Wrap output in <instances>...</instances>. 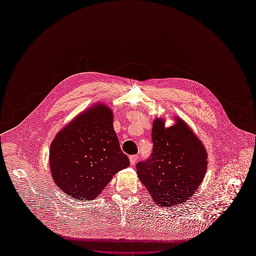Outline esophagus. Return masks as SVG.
I'll list each match as a JSON object with an SVG mask.
<instances>
[{
	"instance_id": "34e87169",
	"label": "esophagus",
	"mask_w": 256,
	"mask_h": 256,
	"mask_svg": "<svg viewBox=\"0 0 256 256\" xmlns=\"http://www.w3.org/2000/svg\"><path fill=\"white\" fill-rule=\"evenodd\" d=\"M137 159H138V156H137V155H131V156L129 157L130 164H131V165H134V164L137 162Z\"/></svg>"
}]
</instances>
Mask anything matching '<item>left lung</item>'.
Masks as SVG:
<instances>
[{
    "instance_id": "8db88e82",
    "label": "left lung",
    "mask_w": 256,
    "mask_h": 256,
    "mask_svg": "<svg viewBox=\"0 0 256 256\" xmlns=\"http://www.w3.org/2000/svg\"><path fill=\"white\" fill-rule=\"evenodd\" d=\"M150 157L137 163V174L154 202L171 207L186 202L202 182L207 169V153L202 143L181 120L164 128L155 119Z\"/></svg>"
}]
</instances>
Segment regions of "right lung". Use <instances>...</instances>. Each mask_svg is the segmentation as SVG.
<instances>
[{"label": "right lung", "instance_id": "add662e5", "mask_svg": "<svg viewBox=\"0 0 256 256\" xmlns=\"http://www.w3.org/2000/svg\"><path fill=\"white\" fill-rule=\"evenodd\" d=\"M130 165L103 104L80 114L55 137L50 168L57 186L73 199H94L120 170Z\"/></svg>", "mask_w": 256, "mask_h": 256}]
</instances>
